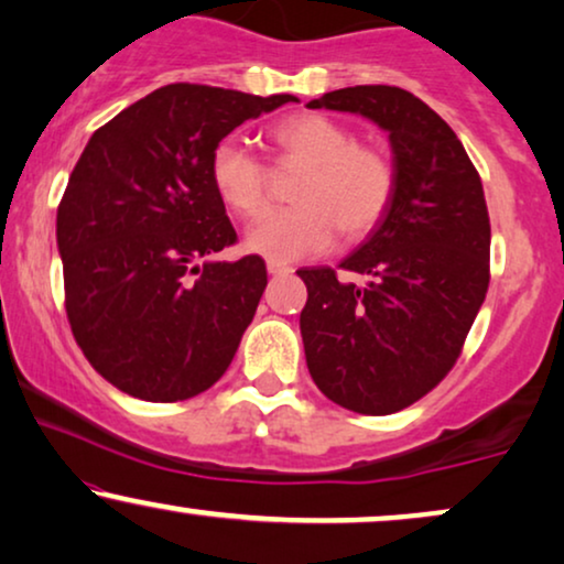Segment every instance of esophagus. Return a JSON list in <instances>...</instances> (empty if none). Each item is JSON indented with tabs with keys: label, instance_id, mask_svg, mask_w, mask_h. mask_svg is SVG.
Masks as SVG:
<instances>
[{
	"label": "esophagus",
	"instance_id": "34e87169",
	"mask_svg": "<svg viewBox=\"0 0 564 564\" xmlns=\"http://www.w3.org/2000/svg\"><path fill=\"white\" fill-rule=\"evenodd\" d=\"M268 273H270V275H289V273H294V268L283 265V262L270 260V262H268Z\"/></svg>",
	"mask_w": 564,
	"mask_h": 564
}]
</instances>
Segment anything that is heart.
<instances>
[{"label":"heart","instance_id":"1","mask_svg":"<svg viewBox=\"0 0 564 564\" xmlns=\"http://www.w3.org/2000/svg\"><path fill=\"white\" fill-rule=\"evenodd\" d=\"M281 156L306 164L294 200L299 206L273 212L247 235V247L275 262H294L325 252L343 237L358 239L387 214L397 172L384 149L364 144L348 126L319 112H299L270 129ZM208 177L229 212L254 219L268 208V167L239 139L216 141Z\"/></svg>","mask_w":564,"mask_h":564}]
</instances>
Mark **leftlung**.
<instances>
[{"instance_id": "obj_1", "label": "left lung", "mask_w": 564, "mask_h": 564, "mask_svg": "<svg viewBox=\"0 0 564 564\" xmlns=\"http://www.w3.org/2000/svg\"><path fill=\"white\" fill-rule=\"evenodd\" d=\"M360 112L389 133L397 187L387 214L337 270L302 268V340L319 392L360 415H392L454 369L490 286L482 180L452 126L408 89L358 85L310 102Z\"/></svg>"}]
</instances>
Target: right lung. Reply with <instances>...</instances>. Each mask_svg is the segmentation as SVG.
<instances>
[{
  "mask_svg": "<svg viewBox=\"0 0 564 564\" xmlns=\"http://www.w3.org/2000/svg\"><path fill=\"white\" fill-rule=\"evenodd\" d=\"M296 102L167 85L100 126L56 214L74 340L120 392L180 402L229 369L268 286L265 260H212L237 242L208 156L245 120Z\"/></svg>",
  "mask_w": 564,
  "mask_h": 564,
  "instance_id": "obj_1",
  "label": "right lung"
}]
</instances>
